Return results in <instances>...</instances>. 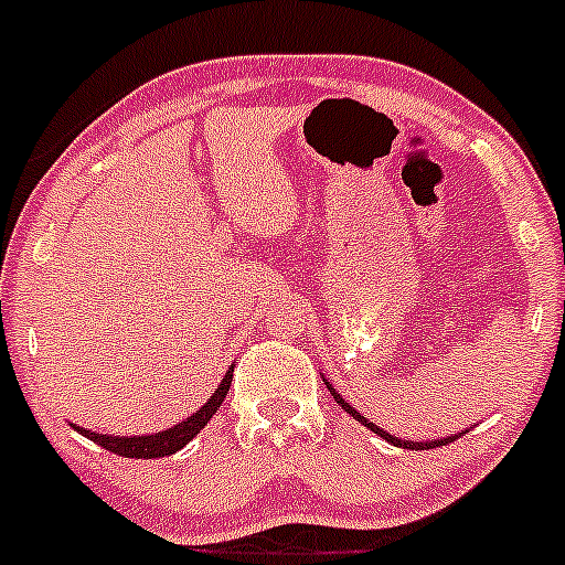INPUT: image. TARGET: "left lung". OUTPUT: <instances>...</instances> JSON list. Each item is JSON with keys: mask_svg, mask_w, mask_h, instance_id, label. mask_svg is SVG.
<instances>
[{"mask_svg": "<svg viewBox=\"0 0 565 565\" xmlns=\"http://www.w3.org/2000/svg\"><path fill=\"white\" fill-rule=\"evenodd\" d=\"M326 388H329V392H331V397H334L337 399V403H340L342 405V408H345L348 413H351V416L353 418H356V422H362L364 424V427H367V429H372V433H375V435H381V438L383 440H388V444H394V446H399V449H435V446H446V444H451V440H455V435H451V438H440V440H422V444H418V440H403V438H397V435H392V433H386V429H381V427H377V424H372V422H367V418H364L362 416V413H356V411H353L351 408V405H348L345 403V399H342L340 397V394H337L334 392V388H331V383H326Z\"/></svg>", "mask_w": 565, "mask_h": 565, "instance_id": "1", "label": "left lung"}]
</instances>
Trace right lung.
I'll use <instances>...</instances> for the list:
<instances>
[{"mask_svg": "<svg viewBox=\"0 0 565 565\" xmlns=\"http://www.w3.org/2000/svg\"><path fill=\"white\" fill-rule=\"evenodd\" d=\"M231 377H234V364H231L228 372H225L223 383H220L217 392L212 394V399H206V405H201L193 416H188L184 422L173 424V427L162 429V433L130 435V438H125V435L92 433V429H84V427H75V429H78L84 438L95 440L97 446H103V449L114 451V455H119V457H132V459L171 457V455H177L179 449H184V446H188L190 440H193L195 435L206 427L209 418L217 413L220 405H223L225 394H228V388H231Z\"/></svg>", "mask_w": 565, "mask_h": 565, "instance_id": "add662e5", "label": "right lung"}]
</instances>
